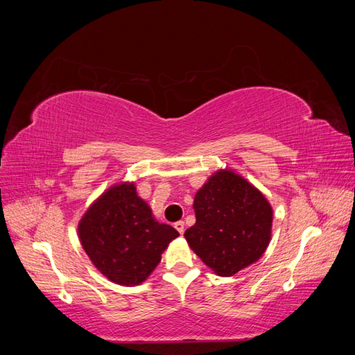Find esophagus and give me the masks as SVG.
<instances>
[{
	"instance_id": "obj_1",
	"label": "esophagus",
	"mask_w": 355,
	"mask_h": 355,
	"mask_svg": "<svg viewBox=\"0 0 355 355\" xmlns=\"http://www.w3.org/2000/svg\"><path fill=\"white\" fill-rule=\"evenodd\" d=\"M175 228H176L178 232L182 235V234H184V231H185V222H184V220L176 222V223H175Z\"/></svg>"
}]
</instances>
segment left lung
Wrapping results in <instances>:
<instances>
[{
	"label": "left lung",
	"instance_id": "left-lung-1",
	"mask_svg": "<svg viewBox=\"0 0 355 355\" xmlns=\"http://www.w3.org/2000/svg\"><path fill=\"white\" fill-rule=\"evenodd\" d=\"M189 247L210 270L231 277L257 262L271 241L272 207L262 192L231 168L213 173L194 197Z\"/></svg>",
	"mask_w": 355,
	"mask_h": 355
}]
</instances>
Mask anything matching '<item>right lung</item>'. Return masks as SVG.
I'll use <instances>...</instances> for the list:
<instances>
[{"mask_svg":"<svg viewBox=\"0 0 355 355\" xmlns=\"http://www.w3.org/2000/svg\"><path fill=\"white\" fill-rule=\"evenodd\" d=\"M78 237L96 270L115 284L132 287L151 275L179 232L154 218L133 182H121L83 214Z\"/></svg>","mask_w":355,"mask_h":355,"instance_id":"add662e5","label":"right lung"}]
</instances>
